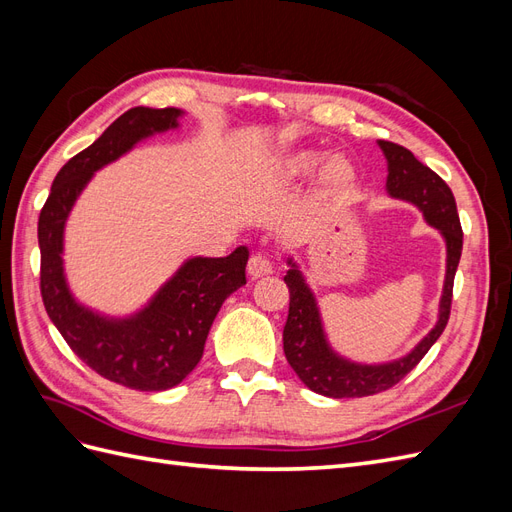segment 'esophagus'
Returning a JSON list of instances; mask_svg holds the SVG:
<instances>
[{
  "label": "esophagus",
  "mask_w": 512,
  "mask_h": 512,
  "mask_svg": "<svg viewBox=\"0 0 512 512\" xmlns=\"http://www.w3.org/2000/svg\"><path fill=\"white\" fill-rule=\"evenodd\" d=\"M247 273L252 275V280H258V277H265L273 273V262L265 254H254L247 262Z\"/></svg>",
  "instance_id": "34e87169"
}]
</instances>
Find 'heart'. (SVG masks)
I'll return each mask as SVG.
<instances>
[{"mask_svg": "<svg viewBox=\"0 0 512 512\" xmlns=\"http://www.w3.org/2000/svg\"><path fill=\"white\" fill-rule=\"evenodd\" d=\"M322 160V153L318 151H297L282 164V175L288 179L294 177H305L312 173V170L318 166V162ZM322 179L329 188H348L354 181V168L348 160L344 158H331L322 168Z\"/></svg>", "mask_w": 512, "mask_h": 512, "instance_id": "b5f03b06", "label": "heart"}]
</instances>
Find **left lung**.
I'll list each match as a JSON object with an SVG mask.
<instances>
[{"mask_svg": "<svg viewBox=\"0 0 512 512\" xmlns=\"http://www.w3.org/2000/svg\"><path fill=\"white\" fill-rule=\"evenodd\" d=\"M389 162V177L386 190L395 198H404L421 207L425 220L436 226L446 239V280L440 301V320L436 329L418 344L408 356L389 365H354L329 348L322 333L320 314L314 301V294L305 286V280L297 267L284 275V282L290 292L288 320L284 327V354L294 374L301 382L324 397H367L382 391H389L399 380H404L410 371L421 363L429 348L446 329L451 318L453 305V284L455 273L463 250V230L455 205V196L446 181L433 173L429 166L418 162L414 153L391 141H378Z\"/></svg>", "mask_w": 512, "mask_h": 512, "instance_id": "8db88e82", "label": "left lung"}]
</instances>
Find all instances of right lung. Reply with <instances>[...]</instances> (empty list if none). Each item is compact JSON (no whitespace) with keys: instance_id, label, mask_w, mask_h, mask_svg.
<instances>
[{"instance_id":"add662e5","label":"right lung","mask_w":512,"mask_h":512,"mask_svg":"<svg viewBox=\"0 0 512 512\" xmlns=\"http://www.w3.org/2000/svg\"><path fill=\"white\" fill-rule=\"evenodd\" d=\"M179 108L136 106L104 130L94 145L57 173L40 211V294L46 314L79 359L102 378L134 391L177 386L203 356L211 324L228 294L245 284L247 247L226 258H192L141 314L106 320L72 299L61 267L64 224L85 183L141 138L177 128Z\"/></svg>"}]
</instances>
